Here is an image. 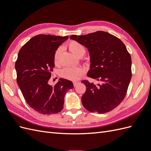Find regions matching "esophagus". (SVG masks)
<instances>
[{
  "instance_id": "34e87169",
  "label": "esophagus",
  "mask_w": 151,
  "mask_h": 151,
  "mask_svg": "<svg viewBox=\"0 0 151 151\" xmlns=\"http://www.w3.org/2000/svg\"><path fill=\"white\" fill-rule=\"evenodd\" d=\"M79 83V82H78V81H74V82H73V84H74V86H76L77 84H78Z\"/></svg>"
}]
</instances>
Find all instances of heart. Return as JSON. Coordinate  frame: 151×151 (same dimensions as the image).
I'll return each instance as SVG.
<instances>
[{
  "label": "heart",
  "mask_w": 151,
  "mask_h": 151,
  "mask_svg": "<svg viewBox=\"0 0 151 151\" xmlns=\"http://www.w3.org/2000/svg\"><path fill=\"white\" fill-rule=\"evenodd\" d=\"M68 48L70 51L76 57H82L86 52L85 47L80 43L76 41H71L68 43ZM61 48L58 47L54 53V61L55 63L58 62L59 57L61 53ZM84 70L81 67H65L61 70L60 76L63 78L71 80L76 81L83 74Z\"/></svg>",
  "instance_id": "obj_1"
}]
</instances>
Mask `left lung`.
<instances>
[{
	"instance_id": "1",
	"label": "left lung",
	"mask_w": 151,
	"mask_h": 151,
	"mask_svg": "<svg viewBox=\"0 0 151 151\" xmlns=\"http://www.w3.org/2000/svg\"><path fill=\"white\" fill-rule=\"evenodd\" d=\"M70 39L88 48L91 65L87 76L98 83L82 81L86 86L81 99L84 107L100 114L111 111L124 99L132 78V59L125 45L102 31L72 35Z\"/></svg>"
}]
</instances>
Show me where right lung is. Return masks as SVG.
Masks as SVG:
<instances>
[{"mask_svg":"<svg viewBox=\"0 0 151 151\" xmlns=\"http://www.w3.org/2000/svg\"><path fill=\"white\" fill-rule=\"evenodd\" d=\"M68 36L38 35L31 38L18 53L15 63L17 83L29 106L43 115L62 111L64 96L74 88L72 81L60 78L48 84L55 67L54 53Z\"/></svg>","mask_w":151,"mask_h":151,"instance_id":"add662e5","label":"right lung"}]
</instances>
